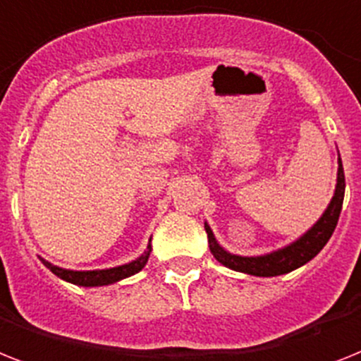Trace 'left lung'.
Returning <instances> with one entry per match:
<instances>
[{"mask_svg": "<svg viewBox=\"0 0 361 361\" xmlns=\"http://www.w3.org/2000/svg\"><path fill=\"white\" fill-rule=\"evenodd\" d=\"M343 198H345V172H343L341 159H339L338 185H336L332 202L328 204L326 211L313 224L312 230H307L300 239L291 243L289 247L280 248V250L271 252V254H265V256L243 257L224 250L216 243L211 228L206 224V233L207 241H209L211 254H213L216 262L222 263L228 269H231V271L247 272V274H252V276H280V274L295 271V269L302 267L304 263H307L310 259L317 256L319 252L323 250V247L328 243V239L332 237L334 230L338 226L339 213H341L343 207Z\"/></svg>", "mask_w": 361, "mask_h": 361, "instance_id": "1", "label": "left lung"}]
</instances>
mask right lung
<instances>
[{"label":"right lung","mask_w":361,"mask_h":361,"mask_svg":"<svg viewBox=\"0 0 361 361\" xmlns=\"http://www.w3.org/2000/svg\"><path fill=\"white\" fill-rule=\"evenodd\" d=\"M152 245H148L146 252L139 259H135L131 263H126V265L114 267V269H104V271H68V269H61V267H55L51 263L44 262V265L48 267L49 271L54 272L55 276L63 278L66 282L75 283V286H85V287H96V286H109V283L118 282V280H124L128 276H133L137 272L146 265L148 257H150Z\"/></svg>","instance_id":"1"}]
</instances>
